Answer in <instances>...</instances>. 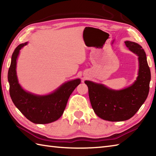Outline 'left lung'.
I'll return each instance as SVG.
<instances>
[{"instance_id":"8db88e82","label":"left lung","mask_w":156,"mask_h":156,"mask_svg":"<svg viewBox=\"0 0 156 156\" xmlns=\"http://www.w3.org/2000/svg\"><path fill=\"white\" fill-rule=\"evenodd\" d=\"M125 44L138 56V76L133 84L121 90H113L102 84L84 82L94 112L106 121H123L131 118L144 103L150 90L151 72L144 49L135 42L126 41Z\"/></svg>"}]
</instances>
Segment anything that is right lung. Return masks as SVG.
<instances>
[{
    "mask_svg": "<svg viewBox=\"0 0 156 156\" xmlns=\"http://www.w3.org/2000/svg\"><path fill=\"white\" fill-rule=\"evenodd\" d=\"M28 42L19 45L11 57L8 72L10 96L15 107L28 120L36 124H48L57 121L64 113L68 98L78 84L80 78L65 82L50 94L38 95L25 90L19 83L16 60L20 50Z\"/></svg>",
    "mask_w": 156,
    "mask_h": 156,
    "instance_id": "1",
    "label": "right lung"
}]
</instances>
